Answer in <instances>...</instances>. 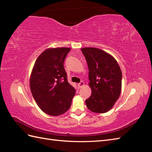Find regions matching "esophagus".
Masks as SVG:
<instances>
[{
  "label": "esophagus",
  "mask_w": 152,
  "mask_h": 152,
  "mask_svg": "<svg viewBox=\"0 0 152 152\" xmlns=\"http://www.w3.org/2000/svg\"><path fill=\"white\" fill-rule=\"evenodd\" d=\"M79 86L80 87H82V86H84V82L83 81H81L80 83L79 84Z\"/></svg>",
  "instance_id": "1"
}]
</instances>
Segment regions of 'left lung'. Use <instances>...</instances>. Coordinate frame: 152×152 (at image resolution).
Instances as JSON below:
<instances>
[{
	"instance_id": "8db88e82",
	"label": "left lung",
	"mask_w": 152,
	"mask_h": 152,
	"mask_svg": "<svg viewBox=\"0 0 152 152\" xmlns=\"http://www.w3.org/2000/svg\"><path fill=\"white\" fill-rule=\"evenodd\" d=\"M81 51L89 68V85L92 93L86 100L87 108L103 113L112 109L122 88V72L116 59L104 50L84 48Z\"/></svg>"
}]
</instances>
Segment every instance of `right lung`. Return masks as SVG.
<instances>
[{
	"label": "right lung",
	"instance_id": "add662e5",
	"mask_svg": "<svg viewBox=\"0 0 152 152\" xmlns=\"http://www.w3.org/2000/svg\"><path fill=\"white\" fill-rule=\"evenodd\" d=\"M68 48H49L36 59L30 87L39 107L51 116L63 114L70 108L75 90L68 83L63 63Z\"/></svg>",
	"mask_w": 152,
	"mask_h": 152
}]
</instances>
